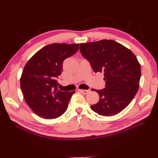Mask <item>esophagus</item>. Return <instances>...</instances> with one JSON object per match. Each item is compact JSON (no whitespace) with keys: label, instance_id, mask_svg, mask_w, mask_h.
Listing matches in <instances>:
<instances>
[{"label":"esophagus","instance_id":"esophagus-1","mask_svg":"<svg viewBox=\"0 0 158 158\" xmlns=\"http://www.w3.org/2000/svg\"><path fill=\"white\" fill-rule=\"evenodd\" d=\"M79 91L80 92V93H81L82 94H88V93H90V90H81V89H79Z\"/></svg>","mask_w":158,"mask_h":158}]
</instances>
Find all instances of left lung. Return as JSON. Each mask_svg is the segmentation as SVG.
<instances>
[{
	"label": "left lung",
	"instance_id": "1",
	"mask_svg": "<svg viewBox=\"0 0 158 158\" xmlns=\"http://www.w3.org/2000/svg\"><path fill=\"white\" fill-rule=\"evenodd\" d=\"M79 50L95 73L104 74L106 87L95 90L99 100L90 108L102 116L118 114L128 106L139 89L141 68L137 57L113 40L81 44Z\"/></svg>",
	"mask_w": 158,
	"mask_h": 158
}]
</instances>
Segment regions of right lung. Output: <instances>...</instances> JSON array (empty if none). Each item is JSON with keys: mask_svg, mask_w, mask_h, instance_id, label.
Instances as JSON below:
<instances>
[{"mask_svg": "<svg viewBox=\"0 0 158 158\" xmlns=\"http://www.w3.org/2000/svg\"><path fill=\"white\" fill-rule=\"evenodd\" d=\"M79 44H52L31 57L21 77L25 101L34 113L44 119H55L64 114L75 91L63 92L57 88L63 62L73 56Z\"/></svg>", "mask_w": 158, "mask_h": 158, "instance_id": "1", "label": "right lung"}]
</instances>
